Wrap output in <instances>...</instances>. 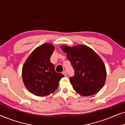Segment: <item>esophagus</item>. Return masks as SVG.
I'll list each match as a JSON object with an SVG mask.
<instances>
[{"mask_svg": "<svg viewBox=\"0 0 125 125\" xmlns=\"http://www.w3.org/2000/svg\"><path fill=\"white\" fill-rule=\"evenodd\" d=\"M62 74H64L65 76H66V74H67V73H66V71H64V72H62Z\"/></svg>", "mask_w": 125, "mask_h": 125, "instance_id": "obj_1", "label": "esophagus"}]
</instances>
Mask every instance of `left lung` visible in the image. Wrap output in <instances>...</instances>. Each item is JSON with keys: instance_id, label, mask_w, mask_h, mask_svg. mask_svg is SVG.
I'll return each mask as SVG.
<instances>
[{"instance_id": "obj_1", "label": "left lung", "mask_w": 125, "mask_h": 125, "mask_svg": "<svg viewBox=\"0 0 125 125\" xmlns=\"http://www.w3.org/2000/svg\"><path fill=\"white\" fill-rule=\"evenodd\" d=\"M71 62L74 74L69 78L74 90L83 96L94 94L105 84V66L93 50L84 45L69 47L61 46Z\"/></svg>"}]
</instances>
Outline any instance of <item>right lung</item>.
I'll use <instances>...</instances> for the list:
<instances>
[{"mask_svg": "<svg viewBox=\"0 0 125 125\" xmlns=\"http://www.w3.org/2000/svg\"><path fill=\"white\" fill-rule=\"evenodd\" d=\"M54 47L44 44L36 48L24 64L22 77L25 86L31 93L46 96L57 89L59 81L64 76L56 72L50 59Z\"/></svg>", "mask_w": 125, "mask_h": 125, "instance_id": "right-lung-1", "label": "right lung"}]
</instances>
